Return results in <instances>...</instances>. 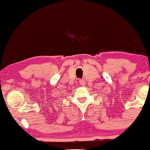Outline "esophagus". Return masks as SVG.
<instances>
[{
	"label": "esophagus",
	"mask_w": 150,
	"mask_h": 150,
	"mask_svg": "<svg viewBox=\"0 0 150 150\" xmlns=\"http://www.w3.org/2000/svg\"><path fill=\"white\" fill-rule=\"evenodd\" d=\"M85 81L84 80H80V83L81 85L83 86L84 85H85Z\"/></svg>",
	"instance_id": "obj_1"
}]
</instances>
